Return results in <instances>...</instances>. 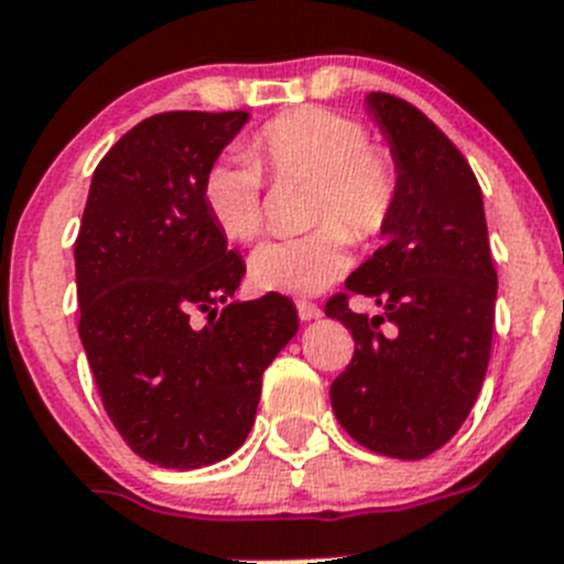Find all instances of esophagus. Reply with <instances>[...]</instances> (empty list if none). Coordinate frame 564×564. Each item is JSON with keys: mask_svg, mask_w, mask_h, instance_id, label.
<instances>
[{"mask_svg": "<svg viewBox=\"0 0 564 564\" xmlns=\"http://www.w3.org/2000/svg\"><path fill=\"white\" fill-rule=\"evenodd\" d=\"M296 310H299V318L302 321H313V318H321V307L313 302H296Z\"/></svg>", "mask_w": 564, "mask_h": 564, "instance_id": "obj_1", "label": "esophagus"}]
</instances>
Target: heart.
Segmentation results:
<instances>
[{"mask_svg":"<svg viewBox=\"0 0 564 564\" xmlns=\"http://www.w3.org/2000/svg\"><path fill=\"white\" fill-rule=\"evenodd\" d=\"M310 176V224L302 238H276L251 254L249 273L260 291L313 296L346 273L351 238H382L399 205V165L368 143L357 118L324 107L279 112L251 138L249 154H227L207 165L202 202L224 238L249 243L265 224V176Z\"/></svg>","mask_w":564,"mask_h":564,"instance_id":"1","label":"heart"}]
</instances>
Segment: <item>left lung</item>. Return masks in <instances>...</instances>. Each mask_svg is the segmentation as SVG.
I'll return each instance as SVG.
<instances>
[{
  "mask_svg": "<svg viewBox=\"0 0 564 564\" xmlns=\"http://www.w3.org/2000/svg\"><path fill=\"white\" fill-rule=\"evenodd\" d=\"M366 107L399 165V205L382 246L346 279V293L326 302V315L354 337L329 399L359 446L423 459L446 446L476 404L498 276L481 187L463 152L399 96L368 94ZM348 292L373 297L380 315L354 314Z\"/></svg>",
  "mask_w": 564,
  "mask_h": 564,
  "instance_id": "8db88e82",
  "label": "left lung"
}]
</instances>
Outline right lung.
Instances as JSON below:
<instances>
[{
    "label": "right lung",
    "mask_w": 564,
    "mask_h": 564,
    "mask_svg": "<svg viewBox=\"0 0 564 564\" xmlns=\"http://www.w3.org/2000/svg\"><path fill=\"white\" fill-rule=\"evenodd\" d=\"M246 121L176 110L132 127L96 165L74 243L79 340L101 404L160 468L238 452L262 371L299 332L288 296L232 302L246 265L202 202L207 165Z\"/></svg>",
    "instance_id": "right-lung-1"
}]
</instances>
